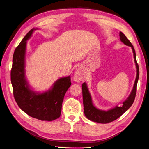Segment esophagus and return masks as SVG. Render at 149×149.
<instances>
[{
	"mask_svg": "<svg viewBox=\"0 0 149 149\" xmlns=\"http://www.w3.org/2000/svg\"><path fill=\"white\" fill-rule=\"evenodd\" d=\"M84 74H83V72L81 70H78L77 71H76V73L74 74V76H73L74 80L77 83H79L80 81H83V80L84 79Z\"/></svg>",
	"mask_w": 149,
	"mask_h": 149,
	"instance_id": "1",
	"label": "esophagus"
}]
</instances>
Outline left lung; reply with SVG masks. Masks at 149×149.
<instances>
[{
    "label": "left lung",
    "instance_id": "obj_1",
    "mask_svg": "<svg viewBox=\"0 0 149 149\" xmlns=\"http://www.w3.org/2000/svg\"><path fill=\"white\" fill-rule=\"evenodd\" d=\"M120 40L125 45L130 46L133 51L134 57L135 59V63L136 68V77L133 89L132 90L131 93L128 98L123 102V104L121 107L116 106L115 108H112L108 111L100 110L96 108L92 103V100L91 95L88 90L86 84L83 83L82 84V91H83V106H84V113L86 117L89 119L91 121L97 122L100 123H107L114 121L116 119L119 118L120 116L123 114L128 108H129L132 104H133L135 98L136 92V85L139 77V68L138 63L136 59V54L133 45L130 42L129 40L124 34L122 32L120 33Z\"/></svg>",
    "mask_w": 149,
    "mask_h": 149
}]
</instances>
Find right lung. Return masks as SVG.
Returning <instances> with one entry per match:
<instances>
[{"label": "right lung", "mask_w": 149, "mask_h": 149, "mask_svg": "<svg viewBox=\"0 0 149 149\" xmlns=\"http://www.w3.org/2000/svg\"><path fill=\"white\" fill-rule=\"evenodd\" d=\"M32 29L14 51L10 71L14 97L21 109L31 117L42 121H53L61 113L66 92L71 84V77L59 78L53 88L42 93L30 89L25 78V54L27 40L33 33Z\"/></svg>", "instance_id": "right-lung-1"}]
</instances>
